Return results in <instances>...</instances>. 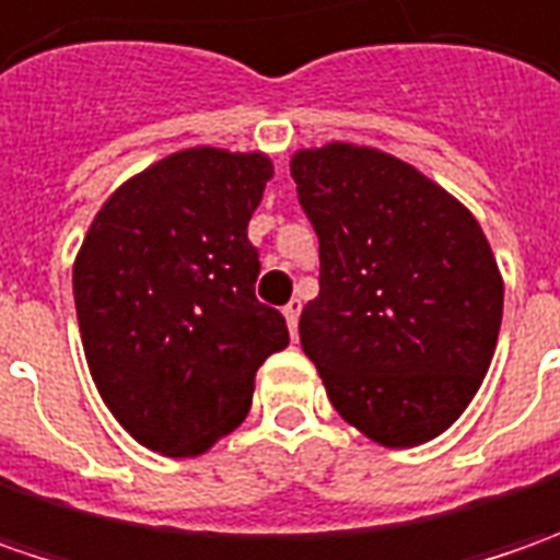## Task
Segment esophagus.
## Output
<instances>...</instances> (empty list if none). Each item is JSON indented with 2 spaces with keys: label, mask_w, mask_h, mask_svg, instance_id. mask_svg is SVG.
Returning <instances> with one entry per match:
<instances>
[{
  "label": "esophagus",
  "mask_w": 560,
  "mask_h": 560,
  "mask_svg": "<svg viewBox=\"0 0 560 560\" xmlns=\"http://www.w3.org/2000/svg\"><path fill=\"white\" fill-rule=\"evenodd\" d=\"M299 314H302V302L299 299H292L283 305V317H287V327H290V334L295 336V327H299Z\"/></svg>",
  "instance_id": "esophagus-1"
}]
</instances>
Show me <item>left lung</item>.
<instances>
[{
	"mask_svg": "<svg viewBox=\"0 0 560 560\" xmlns=\"http://www.w3.org/2000/svg\"><path fill=\"white\" fill-rule=\"evenodd\" d=\"M290 174L320 240L299 339L339 418L386 448L436 440L495 355L505 280L452 192L374 145L299 149Z\"/></svg>",
	"mask_w": 560,
	"mask_h": 560,
	"instance_id": "left-lung-1",
	"label": "left lung"
}]
</instances>
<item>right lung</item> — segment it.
Returning a JSON list of instances; mask_svg holds the SVG:
<instances>
[{"label":"right lung","instance_id":"right-lung-1","mask_svg":"<svg viewBox=\"0 0 560 560\" xmlns=\"http://www.w3.org/2000/svg\"><path fill=\"white\" fill-rule=\"evenodd\" d=\"M273 177L265 152L192 145L105 199L74 258L83 355L120 427L196 458L248 415L255 371L290 346L287 320L255 299L246 230Z\"/></svg>","mask_w":560,"mask_h":560}]
</instances>
